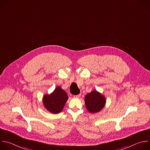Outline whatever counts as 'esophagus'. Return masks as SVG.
I'll return each mask as SVG.
<instances>
[{"instance_id": "1", "label": "esophagus", "mask_w": 150, "mask_h": 150, "mask_svg": "<svg viewBox=\"0 0 150 150\" xmlns=\"http://www.w3.org/2000/svg\"><path fill=\"white\" fill-rule=\"evenodd\" d=\"M81 97V94H78L76 96H74V97L75 98H79Z\"/></svg>"}]
</instances>
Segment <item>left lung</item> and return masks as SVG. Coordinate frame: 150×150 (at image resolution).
Instances as JSON below:
<instances>
[{
    "instance_id": "left-lung-1",
    "label": "left lung",
    "mask_w": 150,
    "mask_h": 150,
    "mask_svg": "<svg viewBox=\"0 0 150 150\" xmlns=\"http://www.w3.org/2000/svg\"><path fill=\"white\" fill-rule=\"evenodd\" d=\"M85 105L87 110L91 113L100 112L105 103V98L96 91H93L85 97Z\"/></svg>"
}]
</instances>
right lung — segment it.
<instances>
[{"instance_id": "right-lung-1", "label": "right lung", "mask_w": 150, "mask_h": 150, "mask_svg": "<svg viewBox=\"0 0 150 150\" xmlns=\"http://www.w3.org/2000/svg\"><path fill=\"white\" fill-rule=\"evenodd\" d=\"M68 98L67 93L60 87H57L50 95H45L43 104L47 110L52 113H60Z\"/></svg>"}]
</instances>
